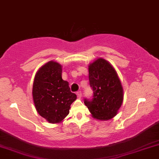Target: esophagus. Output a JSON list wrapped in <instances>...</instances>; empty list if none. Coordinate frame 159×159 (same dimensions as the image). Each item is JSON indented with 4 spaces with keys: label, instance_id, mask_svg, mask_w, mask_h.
Segmentation results:
<instances>
[{
    "label": "esophagus",
    "instance_id": "esophagus-1",
    "mask_svg": "<svg viewBox=\"0 0 159 159\" xmlns=\"http://www.w3.org/2000/svg\"><path fill=\"white\" fill-rule=\"evenodd\" d=\"M77 97H78V98L81 99V97H82V94H81V91L77 92Z\"/></svg>",
    "mask_w": 159,
    "mask_h": 159
}]
</instances>
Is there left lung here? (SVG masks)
Returning <instances> with one entry per match:
<instances>
[{
  "mask_svg": "<svg viewBox=\"0 0 159 159\" xmlns=\"http://www.w3.org/2000/svg\"><path fill=\"white\" fill-rule=\"evenodd\" d=\"M92 99H84L93 118L107 121L115 117L123 102L124 90L116 69L108 61L99 58L88 66Z\"/></svg>",
  "mask_w": 159,
  "mask_h": 159,
  "instance_id": "left-lung-1",
  "label": "left lung"
}]
</instances>
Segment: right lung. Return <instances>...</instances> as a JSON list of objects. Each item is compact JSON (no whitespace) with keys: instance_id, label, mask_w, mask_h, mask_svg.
Segmentation results:
<instances>
[{"instance_id":"add662e5","label":"right lung","mask_w":159,"mask_h":159,"mask_svg":"<svg viewBox=\"0 0 159 159\" xmlns=\"http://www.w3.org/2000/svg\"><path fill=\"white\" fill-rule=\"evenodd\" d=\"M32 97L38 113L49 123H60L69 115L77 96L71 93L69 82L62 78V66L50 61L36 73Z\"/></svg>"}]
</instances>
